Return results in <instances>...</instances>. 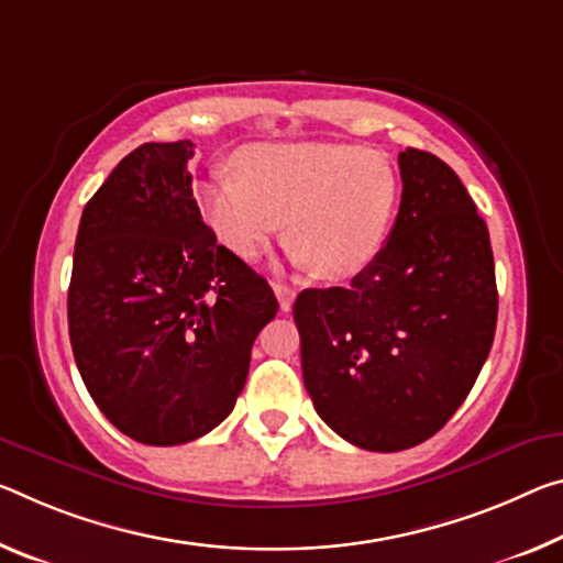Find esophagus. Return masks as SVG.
Returning a JSON list of instances; mask_svg holds the SVG:
<instances>
[{"label": "esophagus", "instance_id": "1", "mask_svg": "<svg viewBox=\"0 0 563 563\" xmlns=\"http://www.w3.org/2000/svg\"><path fill=\"white\" fill-rule=\"evenodd\" d=\"M273 290H275V296H278L280 310L283 313H288V310L292 308V300H296V288H290V285H285V283H275Z\"/></svg>", "mask_w": 563, "mask_h": 563}]
</instances>
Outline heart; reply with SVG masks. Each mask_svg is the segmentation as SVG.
<instances>
[{
	"instance_id": "obj_1",
	"label": "heart",
	"mask_w": 563,
	"mask_h": 563,
	"mask_svg": "<svg viewBox=\"0 0 563 563\" xmlns=\"http://www.w3.org/2000/svg\"><path fill=\"white\" fill-rule=\"evenodd\" d=\"M238 177L200 187V208L235 255H261L283 233L318 278L361 273L386 243L398 205L388 159L341 142H265L235 155Z\"/></svg>"
}]
</instances>
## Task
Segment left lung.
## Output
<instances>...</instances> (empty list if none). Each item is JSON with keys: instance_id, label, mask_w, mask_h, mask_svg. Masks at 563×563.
<instances>
[{"instance_id": "left-lung-1", "label": "left lung", "mask_w": 563, "mask_h": 563, "mask_svg": "<svg viewBox=\"0 0 563 563\" xmlns=\"http://www.w3.org/2000/svg\"><path fill=\"white\" fill-rule=\"evenodd\" d=\"M400 208L388 243L347 288L302 290L306 390L318 416L365 451H404L449 423L496 333L488 228L453 169L398 155Z\"/></svg>"}]
</instances>
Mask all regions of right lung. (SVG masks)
I'll return each mask as SVG.
<instances>
[{
    "label": "right lung",
    "mask_w": 563,
    "mask_h": 563,
    "mask_svg": "<svg viewBox=\"0 0 563 563\" xmlns=\"http://www.w3.org/2000/svg\"><path fill=\"white\" fill-rule=\"evenodd\" d=\"M192 142H145L85 205L67 292L89 396L118 431L180 445L235 408L250 351L278 313L263 275L205 225Z\"/></svg>",
    "instance_id": "right-lung-1"
}]
</instances>
